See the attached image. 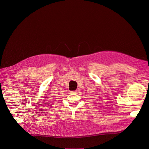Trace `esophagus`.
<instances>
[{"label": "esophagus", "mask_w": 149, "mask_h": 149, "mask_svg": "<svg viewBox=\"0 0 149 149\" xmlns=\"http://www.w3.org/2000/svg\"><path fill=\"white\" fill-rule=\"evenodd\" d=\"M74 93H78V92H79V89H77V90H75V91H72Z\"/></svg>", "instance_id": "esophagus-1"}]
</instances>
